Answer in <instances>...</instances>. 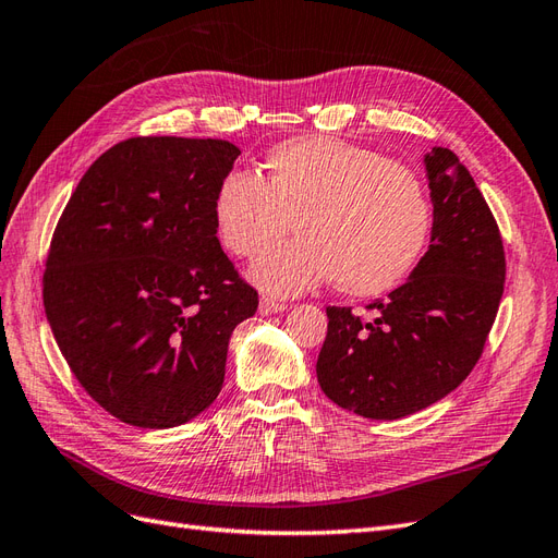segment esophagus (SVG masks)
Returning a JSON list of instances; mask_svg holds the SVG:
<instances>
[{
    "label": "esophagus",
    "instance_id": "esophagus-1",
    "mask_svg": "<svg viewBox=\"0 0 558 558\" xmlns=\"http://www.w3.org/2000/svg\"><path fill=\"white\" fill-rule=\"evenodd\" d=\"M283 310H289V305H283V302H277V300H269V298H263L260 305H258V312L263 316H269V314H279Z\"/></svg>",
    "mask_w": 558,
    "mask_h": 558
}]
</instances>
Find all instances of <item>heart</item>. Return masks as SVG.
Instances as JSON below:
<instances>
[{
	"mask_svg": "<svg viewBox=\"0 0 558 558\" xmlns=\"http://www.w3.org/2000/svg\"><path fill=\"white\" fill-rule=\"evenodd\" d=\"M265 181L234 170L216 185L214 228L253 260L295 222L301 240L266 254L251 277L269 295L335 281L347 295L393 289L424 256L433 207L414 172L335 137L283 142L265 158Z\"/></svg>",
	"mask_w": 558,
	"mask_h": 558,
	"instance_id": "b5f03b06",
	"label": "heart"
}]
</instances>
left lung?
I'll return each mask as SVG.
<instances>
[{"mask_svg": "<svg viewBox=\"0 0 558 558\" xmlns=\"http://www.w3.org/2000/svg\"><path fill=\"white\" fill-rule=\"evenodd\" d=\"M433 199L426 256L369 318L328 307L316 361L324 393L365 418H400L451 393L477 365L505 286L496 218L453 150L424 158Z\"/></svg>", "mask_w": 558, "mask_h": 558, "instance_id": "obj_1", "label": "left lung"}]
</instances>
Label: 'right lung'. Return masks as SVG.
<instances>
[{
    "instance_id": "obj_1",
    "label": "right lung",
    "mask_w": 558,
    "mask_h": 558,
    "mask_svg": "<svg viewBox=\"0 0 558 558\" xmlns=\"http://www.w3.org/2000/svg\"><path fill=\"white\" fill-rule=\"evenodd\" d=\"M226 140L132 137L83 174L50 240L44 307L78 384L123 424L172 428L221 393L258 293L214 228Z\"/></svg>"
}]
</instances>
